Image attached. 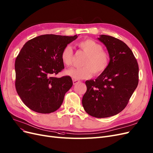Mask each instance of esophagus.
Returning a JSON list of instances; mask_svg holds the SVG:
<instances>
[{
  "instance_id": "34e87169",
  "label": "esophagus",
  "mask_w": 153,
  "mask_h": 153,
  "mask_svg": "<svg viewBox=\"0 0 153 153\" xmlns=\"http://www.w3.org/2000/svg\"><path fill=\"white\" fill-rule=\"evenodd\" d=\"M80 82V81L79 80H73V85H76V84H77L78 83H79Z\"/></svg>"
}]
</instances>
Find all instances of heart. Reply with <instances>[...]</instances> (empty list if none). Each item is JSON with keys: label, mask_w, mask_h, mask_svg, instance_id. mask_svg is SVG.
Returning a JSON list of instances; mask_svg holds the SVG:
<instances>
[{"label": "heart", "mask_w": 153, "mask_h": 153, "mask_svg": "<svg viewBox=\"0 0 153 153\" xmlns=\"http://www.w3.org/2000/svg\"><path fill=\"white\" fill-rule=\"evenodd\" d=\"M76 46L87 54L82 68H71L66 70V75L74 80L91 78L93 73L99 75L106 70L109 58L106 52L104 51L101 44L94 40L86 39L79 42ZM73 51L70 45H66L61 52V60L66 66L71 64Z\"/></svg>", "instance_id": "1"}]
</instances>
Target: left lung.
I'll list each match as a JSON object with an SVG mask.
<instances>
[{"label":"left lung","mask_w":153,"mask_h":153,"mask_svg":"<svg viewBox=\"0 0 153 153\" xmlns=\"http://www.w3.org/2000/svg\"><path fill=\"white\" fill-rule=\"evenodd\" d=\"M97 39L106 47L109 62L95 80H87L82 98L85 111L96 118H107L127 106L139 83V66L132 51L122 40L101 35Z\"/></svg>","instance_id":"8db88e82"}]
</instances>
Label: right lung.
<instances>
[{
  "label": "right lung",
  "instance_id": "1",
  "mask_svg": "<svg viewBox=\"0 0 153 153\" xmlns=\"http://www.w3.org/2000/svg\"><path fill=\"white\" fill-rule=\"evenodd\" d=\"M78 36L42 35L28 40L15 61L16 91L26 106L35 112L58 109L73 85L71 78L52 76L64 68L61 52Z\"/></svg>",
  "mask_w": 153,
  "mask_h": 153
}]
</instances>
